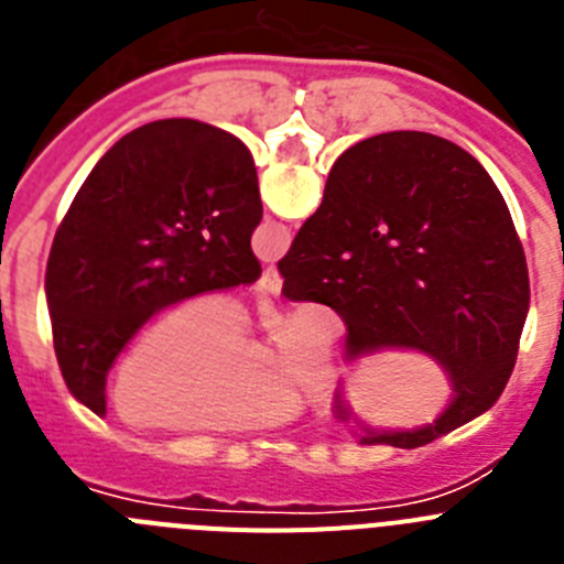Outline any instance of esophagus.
Returning <instances> with one entry per match:
<instances>
[{
    "label": "esophagus",
    "instance_id": "34e87169",
    "mask_svg": "<svg viewBox=\"0 0 564 564\" xmlns=\"http://www.w3.org/2000/svg\"><path fill=\"white\" fill-rule=\"evenodd\" d=\"M259 291L271 293V296H276V293L282 291V276H279V271L273 265H268L265 271H262V276H259Z\"/></svg>",
    "mask_w": 564,
    "mask_h": 564
}]
</instances>
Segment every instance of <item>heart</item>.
Masks as SVG:
<instances>
[{"label":"heart","instance_id":"obj_1","mask_svg":"<svg viewBox=\"0 0 564 564\" xmlns=\"http://www.w3.org/2000/svg\"><path fill=\"white\" fill-rule=\"evenodd\" d=\"M273 358L251 350V322L228 299L203 296L163 313L121 358L112 410L129 426L237 430L293 410V381L322 390L330 376L311 318L273 333Z\"/></svg>","mask_w":564,"mask_h":564}]
</instances>
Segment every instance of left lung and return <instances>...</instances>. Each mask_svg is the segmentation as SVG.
I'll return each instance as SVG.
<instances>
[{"instance_id": "8db88e82", "label": "left lung", "mask_w": 564, "mask_h": 564, "mask_svg": "<svg viewBox=\"0 0 564 564\" xmlns=\"http://www.w3.org/2000/svg\"><path fill=\"white\" fill-rule=\"evenodd\" d=\"M259 220L257 166L239 138L192 118L123 134L50 248L44 291L67 390L104 415L109 367L154 313L257 282Z\"/></svg>"}]
</instances>
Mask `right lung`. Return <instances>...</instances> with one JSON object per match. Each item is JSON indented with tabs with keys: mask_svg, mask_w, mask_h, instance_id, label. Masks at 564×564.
I'll list each match as a JSON object with an SVG mask.
<instances>
[{
	"mask_svg": "<svg viewBox=\"0 0 564 564\" xmlns=\"http://www.w3.org/2000/svg\"><path fill=\"white\" fill-rule=\"evenodd\" d=\"M279 273L288 299L341 316L347 361L417 350L449 376L455 395L435 423L364 426V446H426L506 390L531 302L525 253L500 188L457 143L383 132L347 149ZM336 417L350 421L341 392Z\"/></svg>",
	"mask_w": 564,
	"mask_h": 564,
	"instance_id": "1",
	"label": "right lung"
}]
</instances>
